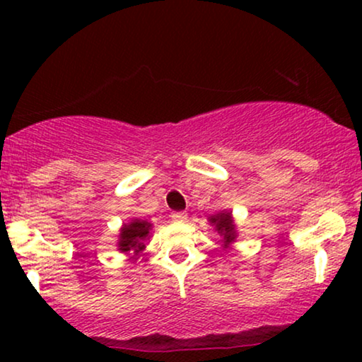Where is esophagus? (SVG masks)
<instances>
[{"label":"esophagus","instance_id":"1","mask_svg":"<svg viewBox=\"0 0 362 362\" xmlns=\"http://www.w3.org/2000/svg\"><path fill=\"white\" fill-rule=\"evenodd\" d=\"M171 219L175 221V222H185V221L187 219V214H186V212H182V211H180V212H173Z\"/></svg>","mask_w":362,"mask_h":362}]
</instances>
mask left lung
I'll list each match as a JSON object with an SVG mask.
<instances>
[{"instance_id":"obj_1","label":"left lung","mask_w":362,"mask_h":362,"mask_svg":"<svg viewBox=\"0 0 362 362\" xmlns=\"http://www.w3.org/2000/svg\"><path fill=\"white\" fill-rule=\"evenodd\" d=\"M209 222L216 227L217 234L222 235V242H224V247H227L230 242L235 240V224L234 219H232V214L229 211H222L219 214L211 216Z\"/></svg>"}]
</instances>
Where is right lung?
<instances>
[{"mask_svg":"<svg viewBox=\"0 0 362 362\" xmlns=\"http://www.w3.org/2000/svg\"><path fill=\"white\" fill-rule=\"evenodd\" d=\"M151 224L148 221L133 219L130 224H125L120 229V239H118V250L128 252L135 250L136 254L145 249V240L150 237Z\"/></svg>","mask_w":362,"mask_h":362,"instance_id":"1","label":"right lung"}]
</instances>
